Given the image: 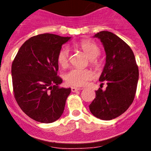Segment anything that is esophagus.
<instances>
[{"instance_id": "obj_1", "label": "esophagus", "mask_w": 151, "mask_h": 151, "mask_svg": "<svg viewBox=\"0 0 151 151\" xmlns=\"http://www.w3.org/2000/svg\"><path fill=\"white\" fill-rule=\"evenodd\" d=\"M71 90H72V92H77L78 91H80L81 89L80 88H77L74 87V86H72V87H71Z\"/></svg>"}]
</instances>
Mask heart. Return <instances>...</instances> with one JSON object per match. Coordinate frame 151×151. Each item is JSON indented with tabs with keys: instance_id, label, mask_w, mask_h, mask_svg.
Segmentation results:
<instances>
[{
	"instance_id": "heart-1",
	"label": "heart",
	"mask_w": 151,
	"mask_h": 151,
	"mask_svg": "<svg viewBox=\"0 0 151 151\" xmlns=\"http://www.w3.org/2000/svg\"><path fill=\"white\" fill-rule=\"evenodd\" d=\"M77 46L84 52L91 62V65L95 67H99V63L95 58L100 54V49L96 44L87 40L81 41ZM70 51L67 47L63 48L60 51L58 56V62L62 67H67L69 65ZM93 74L91 71L81 69H73L66 74L65 80L70 85L75 86H82L86 84L88 81L92 79Z\"/></svg>"
}]
</instances>
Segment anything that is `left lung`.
I'll use <instances>...</instances> for the list:
<instances>
[{
    "label": "left lung",
    "instance_id": "8db88e82",
    "mask_svg": "<svg viewBox=\"0 0 151 151\" xmlns=\"http://www.w3.org/2000/svg\"><path fill=\"white\" fill-rule=\"evenodd\" d=\"M101 40L106 63L99 77L106 81L105 91L99 89L89 105L91 113L101 120H111L124 114L133 103L138 84V67L132 50L120 37L109 31L93 36Z\"/></svg>",
    "mask_w": 151,
    "mask_h": 151
}]
</instances>
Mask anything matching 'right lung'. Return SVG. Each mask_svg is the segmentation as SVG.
I'll return each mask as SVG.
<instances>
[{"label": "right lung", "instance_id": "1", "mask_svg": "<svg viewBox=\"0 0 151 151\" xmlns=\"http://www.w3.org/2000/svg\"><path fill=\"white\" fill-rule=\"evenodd\" d=\"M70 39L50 33L30 37L12 64L15 100L26 115L38 122L52 123L63 114L71 89L60 86L58 56Z\"/></svg>", "mask_w": 151, "mask_h": 151}]
</instances>
